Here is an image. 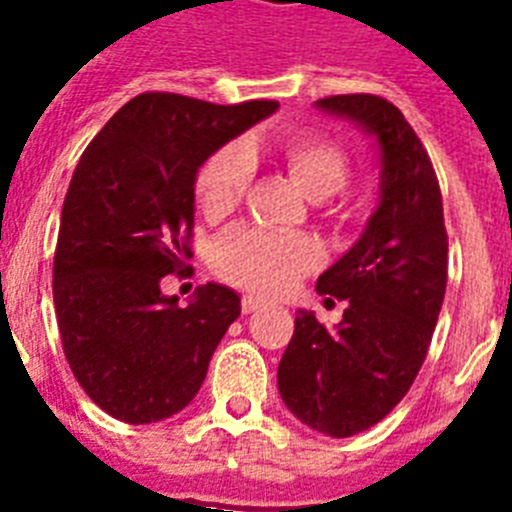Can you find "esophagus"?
Listing matches in <instances>:
<instances>
[{
    "label": "esophagus",
    "mask_w": 512,
    "mask_h": 512,
    "mask_svg": "<svg viewBox=\"0 0 512 512\" xmlns=\"http://www.w3.org/2000/svg\"><path fill=\"white\" fill-rule=\"evenodd\" d=\"M265 302L260 297H252V294H244L242 297V310L244 313H257V310H263Z\"/></svg>",
    "instance_id": "1"
}]
</instances>
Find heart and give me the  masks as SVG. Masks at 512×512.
Masks as SVG:
<instances>
[{"label":"heart","instance_id":"obj_1","mask_svg":"<svg viewBox=\"0 0 512 512\" xmlns=\"http://www.w3.org/2000/svg\"><path fill=\"white\" fill-rule=\"evenodd\" d=\"M255 144L234 141L218 149L197 176V199L207 218L231 215L244 199L255 173ZM278 160L310 199H326L347 181V157L334 141L321 136H289L278 141ZM321 263V247L302 234H281L268 228L242 226L220 239L215 270L244 289L281 294L302 273Z\"/></svg>","mask_w":512,"mask_h":512}]
</instances>
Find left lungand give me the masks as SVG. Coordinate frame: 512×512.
I'll return each mask as SVG.
<instances>
[{"label": "left lung", "instance_id": "8db88e82", "mask_svg": "<svg viewBox=\"0 0 512 512\" xmlns=\"http://www.w3.org/2000/svg\"><path fill=\"white\" fill-rule=\"evenodd\" d=\"M315 107L373 139L378 205L315 284L318 294L347 299L342 321L326 328L297 310L278 392L305 426L344 439L392 413L421 371L447 289V231L429 155L392 102L342 94Z\"/></svg>", "mask_w": 512, "mask_h": 512}]
</instances>
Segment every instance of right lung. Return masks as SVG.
<instances>
[{
	"instance_id": "right-lung-1",
	"label": "right lung",
	"mask_w": 512,
	"mask_h": 512,
	"mask_svg": "<svg viewBox=\"0 0 512 512\" xmlns=\"http://www.w3.org/2000/svg\"><path fill=\"white\" fill-rule=\"evenodd\" d=\"M276 110L149 91L78 160L54 252V313L70 371L112 418L141 426L181 413L242 313L223 284L197 286L186 307L160 284L191 257L199 168Z\"/></svg>"
}]
</instances>
